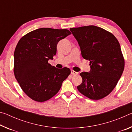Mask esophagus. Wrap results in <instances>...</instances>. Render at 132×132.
<instances>
[{
  "label": "esophagus",
  "instance_id": "esophagus-1",
  "mask_svg": "<svg viewBox=\"0 0 132 132\" xmlns=\"http://www.w3.org/2000/svg\"><path fill=\"white\" fill-rule=\"evenodd\" d=\"M71 74H72V75H76L78 74L77 72H76V71H75L73 70H71Z\"/></svg>",
  "mask_w": 132,
  "mask_h": 132
}]
</instances>
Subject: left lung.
Masks as SVG:
<instances>
[{
	"label": "left lung",
	"instance_id": "left-lung-1",
	"mask_svg": "<svg viewBox=\"0 0 132 132\" xmlns=\"http://www.w3.org/2000/svg\"><path fill=\"white\" fill-rule=\"evenodd\" d=\"M81 56L90 61L89 72L80 73L82 79L77 89L91 100L102 99L110 94L123 73L125 61L120 44L111 32L95 26L71 28Z\"/></svg>",
	"mask_w": 132,
	"mask_h": 132
}]
</instances>
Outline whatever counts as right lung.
<instances>
[{
  "mask_svg": "<svg viewBox=\"0 0 132 132\" xmlns=\"http://www.w3.org/2000/svg\"><path fill=\"white\" fill-rule=\"evenodd\" d=\"M70 34L66 29L41 28L27 34L18 42L14 53V76L32 100H50L70 74V69H57L48 63L56 53L58 42Z\"/></svg>",
  "mask_w": 132,
  "mask_h": 132,
  "instance_id": "obj_1",
  "label": "right lung"
}]
</instances>
